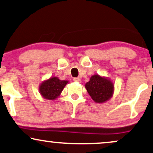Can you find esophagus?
<instances>
[{
    "label": "esophagus",
    "instance_id": "esophagus-1",
    "mask_svg": "<svg viewBox=\"0 0 153 153\" xmlns=\"http://www.w3.org/2000/svg\"><path fill=\"white\" fill-rule=\"evenodd\" d=\"M73 81H75V82H81V79L80 78H73Z\"/></svg>",
    "mask_w": 153,
    "mask_h": 153
}]
</instances>
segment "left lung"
<instances>
[{
	"mask_svg": "<svg viewBox=\"0 0 153 153\" xmlns=\"http://www.w3.org/2000/svg\"><path fill=\"white\" fill-rule=\"evenodd\" d=\"M85 88L92 99L97 103H103L111 97L113 83L108 79L94 75L85 84Z\"/></svg>",
	"mask_w": 153,
	"mask_h": 153,
	"instance_id": "1",
	"label": "left lung"
}]
</instances>
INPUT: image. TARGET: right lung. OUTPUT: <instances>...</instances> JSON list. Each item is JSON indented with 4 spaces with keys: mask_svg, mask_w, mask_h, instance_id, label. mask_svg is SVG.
I'll list each match as a JSON object with an SVG mask.
<instances>
[{
    "mask_svg": "<svg viewBox=\"0 0 153 153\" xmlns=\"http://www.w3.org/2000/svg\"><path fill=\"white\" fill-rule=\"evenodd\" d=\"M67 83V80H61L57 77H53L42 83L39 92L44 99L55 100L59 96Z\"/></svg>",
    "mask_w": 153,
    "mask_h": 153,
    "instance_id": "add662e5",
    "label": "right lung"
}]
</instances>
